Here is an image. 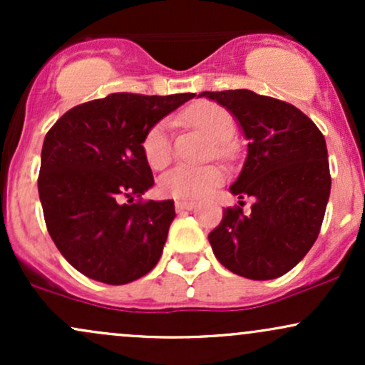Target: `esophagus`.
Wrapping results in <instances>:
<instances>
[{
	"instance_id": "34e87169",
	"label": "esophagus",
	"mask_w": 365,
	"mask_h": 365,
	"mask_svg": "<svg viewBox=\"0 0 365 365\" xmlns=\"http://www.w3.org/2000/svg\"><path fill=\"white\" fill-rule=\"evenodd\" d=\"M177 211H192L195 207V202H188V200H177L175 204Z\"/></svg>"
}]
</instances>
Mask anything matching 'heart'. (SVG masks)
I'll return each mask as SVG.
<instances>
[{"label": "heart", "mask_w": 365, "mask_h": 365, "mask_svg": "<svg viewBox=\"0 0 365 365\" xmlns=\"http://www.w3.org/2000/svg\"><path fill=\"white\" fill-rule=\"evenodd\" d=\"M180 121L190 125L209 139L212 145L209 149V156L217 159H232L233 145L232 140L235 135V120L228 110L216 103H199L188 108L183 115L178 116ZM171 121L161 120L148 130L142 140V153L150 168L163 170L173 158V144H171ZM223 182V173L216 166H185L180 165L165 173L159 180V190L165 195L173 197L177 200H199L211 194L215 188Z\"/></svg>", "instance_id": "b5f03b06"}]
</instances>
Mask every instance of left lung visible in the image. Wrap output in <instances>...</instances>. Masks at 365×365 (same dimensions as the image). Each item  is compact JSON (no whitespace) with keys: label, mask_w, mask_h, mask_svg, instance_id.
Instances as JSON below:
<instances>
[{"label":"left lung","mask_w":365,"mask_h":365,"mask_svg":"<svg viewBox=\"0 0 365 365\" xmlns=\"http://www.w3.org/2000/svg\"><path fill=\"white\" fill-rule=\"evenodd\" d=\"M238 120L247 159L230 187L240 206L226 207L209 244L226 269L274 279L295 267L316 242L329 199L324 135L299 108L252 91L200 92ZM245 196L255 204L243 215Z\"/></svg>","instance_id":"8db88e82"}]
</instances>
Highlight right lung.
Returning <instances> with one entry per match:
<instances>
[{"mask_svg": "<svg viewBox=\"0 0 365 365\" xmlns=\"http://www.w3.org/2000/svg\"><path fill=\"white\" fill-rule=\"evenodd\" d=\"M194 96L115 92L72 108L46 133L37 180L44 221L63 257L87 278L125 284L158 264L175 204H133L154 185L142 140Z\"/></svg>", "mask_w": 365, "mask_h": 365, "instance_id": "obj_1", "label": "right lung"}]
</instances>
